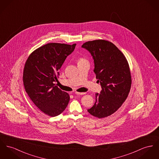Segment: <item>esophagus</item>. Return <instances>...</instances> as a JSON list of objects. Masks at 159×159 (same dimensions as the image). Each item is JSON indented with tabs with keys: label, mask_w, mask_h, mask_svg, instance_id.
Listing matches in <instances>:
<instances>
[{
	"label": "esophagus",
	"mask_w": 159,
	"mask_h": 159,
	"mask_svg": "<svg viewBox=\"0 0 159 159\" xmlns=\"http://www.w3.org/2000/svg\"><path fill=\"white\" fill-rule=\"evenodd\" d=\"M75 94H77V95H84V94H85V93H79V92H75Z\"/></svg>",
	"instance_id": "obj_1"
}]
</instances>
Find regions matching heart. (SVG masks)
<instances>
[{
  "mask_svg": "<svg viewBox=\"0 0 159 159\" xmlns=\"http://www.w3.org/2000/svg\"><path fill=\"white\" fill-rule=\"evenodd\" d=\"M86 61L85 59H84V58H80V59H79V60H78V63H81V62H83V61Z\"/></svg>",
  "mask_w": 159,
  "mask_h": 159,
  "instance_id": "b5f03b06",
  "label": "heart"
}]
</instances>
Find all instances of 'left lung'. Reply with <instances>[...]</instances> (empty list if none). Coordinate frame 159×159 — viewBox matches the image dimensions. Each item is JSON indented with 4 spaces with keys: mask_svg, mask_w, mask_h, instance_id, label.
Returning a JSON list of instances; mask_svg holds the SVG:
<instances>
[{
    "mask_svg": "<svg viewBox=\"0 0 159 159\" xmlns=\"http://www.w3.org/2000/svg\"><path fill=\"white\" fill-rule=\"evenodd\" d=\"M82 48L91 54L94 72L102 91L96 94V102L88 112L99 119L115 112L128 97L131 85L128 63L122 52L112 43L105 40L88 41Z\"/></svg>",
    "mask_w": 159,
    "mask_h": 159,
    "instance_id": "1",
    "label": "left lung"
}]
</instances>
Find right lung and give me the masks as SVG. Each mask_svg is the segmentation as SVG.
<instances>
[{"label":"right lung","instance_id":"1","mask_svg":"<svg viewBox=\"0 0 159 159\" xmlns=\"http://www.w3.org/2000/svg\"><path fill=\"white\" fill-rule=\"evenodd\" d=\"M75 45L46 44L34 51L25 63L23 74L25 91L37 107L51 117L61 114L69 103V94L54 82L59 75V70Z\"/></svg>","mask_w":159,"mask_h":159}]
</instances>
